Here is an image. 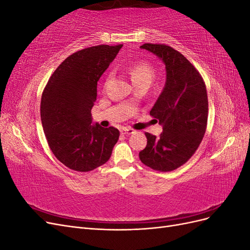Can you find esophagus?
Returning <instances> with one entry per match:
<instances>
[{
	"mask_svg": "<svg viewBox=\"0 0 250 250\" xmlns=\"http://www.w3.org/2000/svg\"><path fill=\"white\" fill-rule=\"evenodd\" d=\"M134 132H135L134 129H131V128H127V127H124V128H122V129H121V133L125 134V135H129V134H132Z\"/></svg>",
	"mask_w": 250,
	"mask_h": 250,
	"instance_id": "esophagus-1",
	"label": "esophagus"
}]
</instances>
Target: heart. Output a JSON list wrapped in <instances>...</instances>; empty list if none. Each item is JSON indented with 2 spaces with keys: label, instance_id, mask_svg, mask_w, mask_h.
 Wrapping results in <instances>:
<instances>
[{
  "label": "heart",
  "instance_id": "b5f03b06",
  "mask_svg": "<svg viewBox=\"0 0 250 250\" xmlns=\"http://www.w3.org/2000/svg\"><path fill=\"white\" fill-rule=\"evenodd\" d=\"M126 72L129 75L134 86L140 84L150 85L154 78V69L147 62H140L132 63L127 67Z\"/></svg>",
  "mask_w": 250,
  "mask_h": 250
}]
</instances>
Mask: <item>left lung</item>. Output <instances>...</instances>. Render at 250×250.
Wrapping results in <instances>:
<instances>
[{"label": "left lung", "instance_id": "8db88e82", "mask_svg": "<svg viewBox=\"0 0 250 250\" xmlns=\"http://www.w3.org/2000/svg\"><path fill=\"white\" fill-rule=\"evenodd\" d=\"M165 64L166 83L150 115L163 126L160 137L146 132L147 146L141 162L162 172L175 170L195 153L207 129L208 94L194 65L176 50L158 43H144Z\"/></svg>", "mask_w": 250, "mask_h": 250}]
</instances>
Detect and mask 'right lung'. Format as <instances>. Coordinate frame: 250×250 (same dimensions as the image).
I'll use <instances>...</instances> for the list:
<instances>
[{
  "mask_svg": "<svg viewBox=\"0 0 250 250\" xmlns=\"http://www.w3.org/2000/svg\"><path fill=\"white\" fill-rule=\"evenodd\" d=\"M121 48L122 44H100L74 53L52 74L43 89V132L53 154L72 170L88 172L105 164L119 140L117 128L93 124L90 110L97 82Z\"/></svg>",
  "mask_w": 250,
  "mask_h": 250,
  "instance_id": "1",
  "label": "right lung"
}]
</instances>
